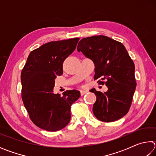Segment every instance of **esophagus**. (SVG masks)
I'll use <instances>...</instances> for the list:
<instances>
[{
  "mask_svg": "<svg viewBox=\"0 0 156 156\" xmlns=\"http://www.w3.org/2000/svg\"><path fill=\"white\" fill-rule=\"evenodd\" d=\"M87 91H85V90H81L80 91V94L82 95V96H83V95H84L85 94L87 93Z\"/></svg>",
  "mask_w": 156,
  "mask_h": 156,
  "instance_id": "obj_1",
  "label": "esophagus"
}]
</instances>
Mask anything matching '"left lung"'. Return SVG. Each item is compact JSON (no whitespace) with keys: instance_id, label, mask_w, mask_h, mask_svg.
<instances>
[{"instance_id":"8db88e82","label":"left lung","mask_w":156,"mask_h":156,"mask_svg":"<svg viewBox=\"0 0 156 156\" xmlns=\"http://www.w3.org/2000/svg\"><path fill=\"white\" fill-rule=\"evenodd\" d=\"M77 49L94 62V80L108 88L104 93L90 90L96 96L94 115L106 122L120 119L130 109L136 87L135 65L125 46L107 36H94L82 39Z\"/></svg>"}]
</instances>
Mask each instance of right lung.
Returning a JSON list of instances; mask_svg holds the SVG:
<instances>
[{
  "label": "right lung",
  "mask_w": 156,
  "mask_h": 156,
  "mask_svg": "<svg viewBox=\"0 0 156 156\" xmlns=\"http://www.w3.org/2000/svg\"><path fill=\"white\" fill-rule=\"evenodd\" d=\"M78 38L51 41L31 51L21 72L22 100L31 120L48 131L63 129L71 119V106L80 96L78 90L63 96L53 93L64 60L76 49Z\"/></svg>",
  "instance_id": "1"
}]
</instances>
